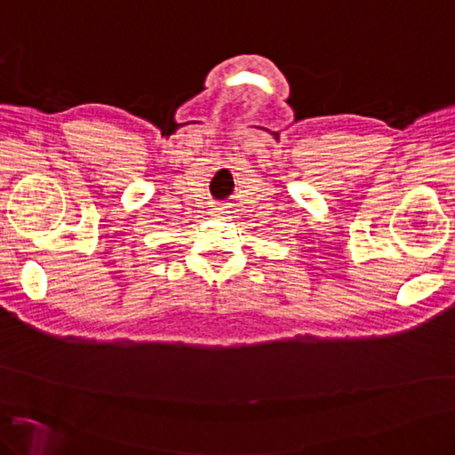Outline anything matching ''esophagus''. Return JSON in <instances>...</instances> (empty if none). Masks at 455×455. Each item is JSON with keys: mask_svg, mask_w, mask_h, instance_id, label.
<instances>
[{"mask_svg": "<svg viewBox=\"0 0 455 455\" xmlns=\"http://www.w3.org/2000/svg\"><path fill=\"white\" fill-rule=\"evenodd\" d=\"M219 212H220V210H219Z\"/></svg>", "mask_w": 455, "mask_h": 455, "instance_id": "obj_1", "label": "esophagus"}]
</instances>
